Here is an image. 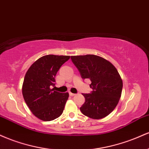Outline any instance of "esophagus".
Here are the masks:
<instances>
[{"label": "esophagus", "mask_w": 149, "mask_h": 149, "mask_svg": "<svg viewBox=\"0 0 149 149\" xmlns=\"http://www.w3.org/2000/svg\"><path fill=\"white\" fill-rule=\"evenodd\" d=\"M69 95L70 96H74V95H76V94L72 93V92H69Z\"/></svg>", "instance_id": "1"}]
</instances>
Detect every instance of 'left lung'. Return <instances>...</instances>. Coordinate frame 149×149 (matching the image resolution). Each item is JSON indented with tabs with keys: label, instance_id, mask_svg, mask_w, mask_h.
<instances>
[{
	"label": "left lung",
	"instance_id": "8db88e82",
	"mask_svg": "<svg viewBox=\"0 0 149 149\" xmlns=\"http://www.w3.org/2000/svg\"><path fill=\"white\" fill-rule=\"evenodd\" d=\"M71 60L82 78L91 80V94H83L85 103L80 108L85 116L102 119L111 113L118 104L123 80L117 69L109 61L95 54L71 56Z\"/></svg>",
	"mask_w": 149,
	"mask_h": 149
}]
</instances>
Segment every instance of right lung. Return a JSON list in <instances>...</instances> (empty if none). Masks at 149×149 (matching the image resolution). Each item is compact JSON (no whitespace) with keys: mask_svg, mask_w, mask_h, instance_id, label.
Instances as JSON below:
<instances>
[{"mask_svg":"<svg viewBox=\"0 0 149 149\" xmlns=\"http://www.w3.org/2000/svg\"><path fill=\"white\" fill-rule=\"evenodd\" d=\"M70 56L48 54L39 58L26 73L22 95L26 104L36 117L50 121L62 114L69 93L54 91V78L61 65Z\"/></svg>","mask_w":149,"mask_h":149,"instance_id":"add662e5","label":"right lung"}]
</instances>
